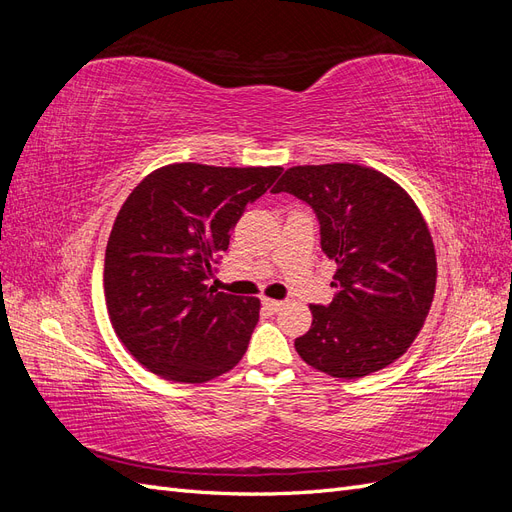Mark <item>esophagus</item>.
<instances>
[{"instance_id":"esophagus-1","label":"esophagus","mask_w":512,"mask_h":512,"mask_svg":"<svg viewBox=\"0 0 512 512\" xmlns=\"http://www.w3.org/2000/svg\"><path fill=\"white\" fill-rule=\"evenodd\" d=\"M262 305H265L269 312H280L284 307V301H275V299H262Z\"/></svg>"}]
</instances>
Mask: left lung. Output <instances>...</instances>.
Listing matches in <instances>:
<instances>
[{"label": "left lung", "mask_w": 512, "mask_h": 512, "mask_svg": "<svg viewBox=\"0 0 512 512\" xmlns=\"http://www.w3.org/2000/svg\"><path fill=\"white\" fill-rule=\"evenodd\" d=\"M318 215L320 243L337 271L329 307L309 305L312 327L294 339L301 359L354 380L395 363L421 333L438 262L423 213L391 177L361 164L292 166L273 188Z\"/></svg>", "instance_id": "1"}]
</instances>
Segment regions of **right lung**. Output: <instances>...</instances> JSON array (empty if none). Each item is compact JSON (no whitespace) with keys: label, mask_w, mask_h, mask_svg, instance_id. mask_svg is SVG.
Instances as JSON below:
<instances>
[{"label":"right lung","mask_w":512,"mask_h":512,"mask_svg":"<svg viewBox=\"0 0 512 512\" xmlns=\"http://www.w3.org/2000/svg\"><path fill=\"white\" fill-rule=\"evenodd\" d=\"M280 173L177 162L149 173L121 205L104 254V299L121 344L153 374L203 384L241 361L260 301L207 280L247 205Z\"/></svg>","instance_id":"right-lung-1"}]
</instances>
